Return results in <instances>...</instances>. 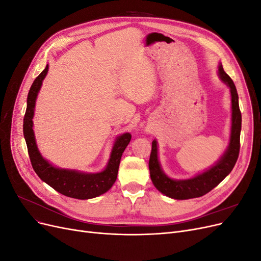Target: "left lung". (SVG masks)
<instances>
[{
    "mask_svg": "<svg viewBox=\"0 0 261 261\" xmlns=\"http://www.w3.org/2000/svg\"><path fill=\"white\" fill-rule=\"evenodd\" d=\"M219 76L221 81L230 87L232 100V126L230 144L221 159L212 167L200 174L188 179H172L164 174L158 159L156 140L152 141L151 153L149 159L150 177L158 191L173 199H191L206 195L218 186L231 171L238 161L240 153V136L242 128V114L239 106V94L236 87L223 69L222 64H219Z\"/></svg>",
    "mask_w": 261,
    "mask_h": 261,
    "instance_id": "left-lung-1",
    "label": "left lung"
}]
</instances>
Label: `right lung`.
<instances>
[{
	"label": "right lung",
	"mask_w": 261,
	"mask_h": 261,
	"mask_svg": "<svg viewBox=\"0 0 261 261\" xmlns=\"http://www.w3.org/2000/svg\"><path fill=\"white\" fill-rule=\"evenodd\" d=\"M48 69L49 66L46 65L43 72L31 85L27 97L26 113L23 116V137L27 144L31 165L39 177L62 195L76 199L94 198L108 192L115 183L122 154L129 144L132 135L129 133H125L116 138L107 167L99 173H83L75 170L55 168L43 159L36 144L33 117L38 92L41 88Z\"/></svg>",
	"instance_id": "1"
}]
</instances>
